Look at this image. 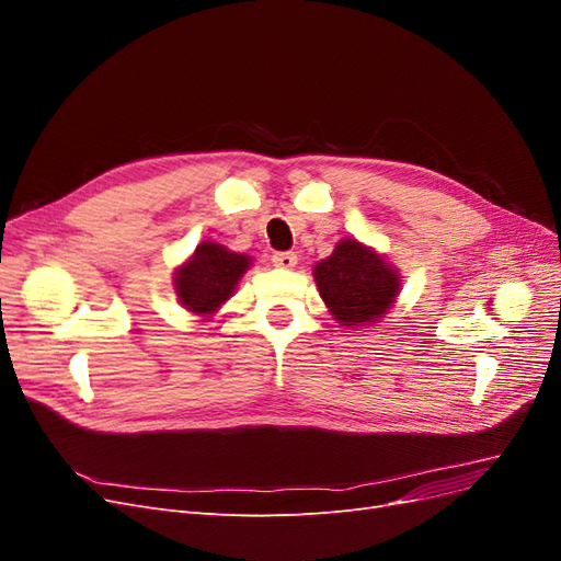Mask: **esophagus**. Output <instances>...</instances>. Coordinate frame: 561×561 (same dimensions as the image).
Returning a JSON list of instances; mask_svg holds the SVG:
<instances>
[{
  "instance_id": "obj_1",
  "label": "esophagus",
  "mask_w": 561,
  "mask_h": 561,
  "mask_svg": "<svg viewBox=\"0 0 561 561\" xmlns=\"http://www.w3.org/2000/svg\"><path fill=\"white\" fill-rule=\"evenodd\" d=\"M271 262H274V266H278V268H293L297 264V254L295 252H276L274 257H271Z\"/></svg>"
}]
</instances>
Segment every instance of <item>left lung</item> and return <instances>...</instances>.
Segmentation results:
<instances>
[{"mask_svg": "<svg viewBox=\"0 0 561 561\" xmlns=\"http://www.w3.org/2000/svg\"><path fill=\"white\" fill-rule=\"evenodd\" d=\"M313 280L330 316L344 328H365L386 318L402 290L400 271L355 239H342L330 257L316 262Z\"/></svg>", "mask_w": 561, "mask_h": 561, "instance_id": "obj_1", "label": "left lung"}]
</instances>
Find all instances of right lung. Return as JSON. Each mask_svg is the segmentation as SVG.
Segmentation results:
<instances>
[{
	"label": "right lung",
	"mask_w": 561,
	"mask_h": 561,
	"mask_svg": "<svg viewBox=\"0 0 561 561\" xmlns=\"http://www.w3.org/2000/svg\"><path fill=\"white\" fill-rule=\"evenodd\" d=\"M250 266V254L233 252L217 241H203L196 245L192 257H186L175 268V297L190 313L210 318L233 297Z\"/></svg>",
	"instance_id": "add662e5"
}]
</instances>
